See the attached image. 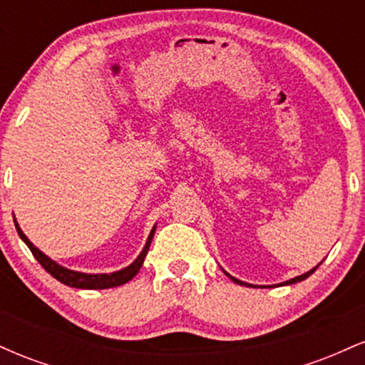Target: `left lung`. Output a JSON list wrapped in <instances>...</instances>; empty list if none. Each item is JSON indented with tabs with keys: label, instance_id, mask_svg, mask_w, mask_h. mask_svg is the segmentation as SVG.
Returning <instances> with one entry per match:
<instances>
[{
	"label": "left lung",
	"instance_id": "obj_1",
	"mask_svg": "<svg viewBox=\"0 0 365 365\" xmlns=\"http://www.w3.org/2000/svg\"><path fill=\"white\" fill-rule=\"evenodd\" d=\"M322 262V261H321ZM321 262L319 264H317V266L316 267H312V269L311 271H307V273H304V274H300V276H295V278H292V279H288V282H283V283H278V284H274V287H284V284H293V283H299V282H304V279L305 278H309V276H311L312 273H314V271H316L317 269V267H319L321 266ZM223 273L226 274V276H228V278L230 279H232V282H235L237 284H244V287H254V284H250V283H245V282H242V279H237V278H233V276L232 274H228V273H226V271L223 269Z\"/></svg>",
	"mask_w": 365,
	"mask_h": 365
}]
</instances>
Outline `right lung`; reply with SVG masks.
Returning <instances> with one entry per match:
<instances>
[{
  "label": "right lung",
  "instance_id": "1",
  "mask_svg": "<svg viewBox=\"0 0 365 365\" xmlns=\"http://www.w3.org/2000/svg\"><path fill=\"white\" fill-rule=\"evenodd\" d=\"M14 221H15V228H16V232H19L20 238H22V240L25 242V245L31 249V252L34 254L37 262H39L41 266H43L44 269L53 276V278H56L58 282L66 284V287L82 288V290H104V288L120 287V284H125L127 282H130V279H132L133 276L140 271L145 255H148V252H149V247H150V242H153L154 232H156V225H154L153 230H150L144 249H142V252L137 255V259L130 264V266L123 267V269H120V271H115V273L91 274V273H81V271L68 269V267L61 266V264L53 261L51 257H48L44 252H41V250L37 249V247L32 244L27 237H25V233L22 232V228H20L19 223H16L15 217H14Z\"/></svg>",
  "mask_w": 365,
  "mask_h": 365
}]
</instances>
